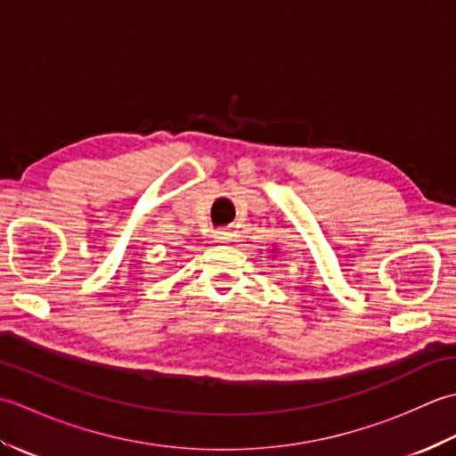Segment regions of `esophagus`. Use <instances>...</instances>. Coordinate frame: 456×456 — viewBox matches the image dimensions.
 Wrapping results in <instances>:
<instances>
[{
	"label": "esophagus",
	"instance_id": "esophagus-1",
	"mask_svg": "<svg viewBox=\"0 0 456 456\" xmlns=\"http://www.w3.org/2000/svg\"><path fill=\"white\" fill-rule=\"evenodd\" d=\"M213 239H216V243H229L231 233L229 231H216V233H213Z\"/></svg>",
	"mask_w": 456,
	"mask_h": 456
}]
</instances>
